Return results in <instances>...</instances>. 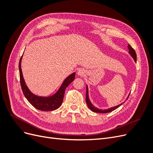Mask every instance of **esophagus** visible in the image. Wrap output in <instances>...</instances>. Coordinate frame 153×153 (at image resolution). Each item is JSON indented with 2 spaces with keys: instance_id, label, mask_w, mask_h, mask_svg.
Masks as SVG:
<instances>
[{
  "instance_id": "obj_1",
  "label": "esophagus",
  "mask_w": 153,
  "mask_h": 153,
  "mask_svg": "<svg viewBox=\"0 0 153 153\" xmlns=\"http://www.w3.org/2000/svg\"><path fill=\"white\" fill-rule=\"evenodd\" d=\"M77 73L78 75H80L81 76H84L86 74V71L84 69H78Z\"/></svg>"
}]
</instances>
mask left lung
<instances>
[{"label":"left lung","mask_w":153,"mask_h":153,"mask_svg":"<svg viewBox=\"0 0 153 153\" xmlns=\"http://www.w3.org/2000/svg\"><path fill=\"white\" fill-rule=\"evenodd\" d=\"M128 49H129V53L131 55V56L133 58L134 61H135V62H137V54H136V52L135 50H134L130 45H128ZM129 96H128V98L126 100H128ZM85 100H86V103H87V105L88 106V107H89L92 112H98V113H103V114H105V113H108V112H112V111L117 109L118 107H119L120 106H121L122 104H120L117 106H114V107H112L110 108H108V109H106V110H100V109H98V108L95 107V106H94L93 105H92V103H91V101L89 100V94H88V87L87 86L86 87V97H85Z\"/></svg>","instance_id":"1"}]
</instances>
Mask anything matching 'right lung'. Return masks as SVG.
Wrapping results in <instances>:
<instances>
[{
  "label": "right lung",
  "mask_w": 153,
  "mask_h": 153,
  "mask_svg": "<svg viewBox=\"0 0 153 153\" xmlns=\"http://www.w3.org/2000/svg\"><path fill=\"white\" fill-rule=\"evenodd\" d=\"M22 59V56L20 59L19 62L20 80L23 93L27 100L34 108L41 111H51L57 109L62 103L64 92H65L66 87L75 79V73H72L64 80L58 91L53 96L49 97L37 96L32 93L25 84L21 69Z\"/></svg>",
  "instance_id": "right-lung-1"
}]
</instances>
